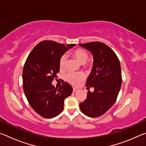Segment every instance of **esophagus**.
I'll list each match as a JSON object with an SVG mask.
<instances>
[{
	"label": "esophagus",
	"instance_id": "obj_1",
	"mask_svg": "<svg viewBox=\"0 0 146 146\" xmlns=\"http://www.w3.org/2000/svg\"><path fill=\"white\" fill-rule=\"evenodd\" d=\"M78 90V89H77V88H73V91L74 93H75V92H76V91H77Z\"/></svg>",
	"mask_w": 146,
	"mask_h": 146
}]
</instances>
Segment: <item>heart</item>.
I'll return each mask as SVG.
<instances>
[{"instance_id":"b5f03b06","label":"heart","mask_w":146,"mask_h":146,"mask_svg":"<svg viewBox=\"0 0 146 146\" xmlns=\"http://www.w3.org/2000/svg\"><path fill=\"white\" fill-rule=\"evenodd\" d=\"M71 55L76 60H78L81 64L85 63V62L88 60V54L86 50L83 49H76L71 52ZM66 62V56L62 55L59 60V67L60 69H63L65 67ZM84 78V75L83 73H70L66 75V80L71 83V84L75 85L78 84L80 81Z\"/></svg>"}]
</instances>
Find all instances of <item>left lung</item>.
I'll list each match as a JSON object with an SVG mask.
<instances>
[{
	"label": "left lung",
	"instance_id": "8db88e82",
	"mask_svg": "<svg viewBox=\"0 0 146 146\" xmlns=\"http://www.w3.org/2000/svg\"><path fill=\"white\" fill-rule=\"evenodd\" d=\"M79 46L88 49L93 56V65L86 86L87 98L80 104L82 112L90 117H97L107 112L114 104L122 85L120 61L110 47L100 42Z\"/></svg>",
	"mask_w": 146,
	"mask_h": 146
}]
</instances>
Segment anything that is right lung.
Returning <instances> with one entry per match:
<instances>
[{"label": "right lung", "instance_id": "right-lung-1", "mask_svg": "<svg viewBox=\"0 0 146 146\" xmlns=\"http://www.w3.org/2000/svg\"><path fill=\"white\" fill-rule=\"evenodd\" d=\"M75 46L44 40L26 59L23 72L24 91L31 108L41 117L51 118L60 114L64 100L72 93L73 88L68 83L64 82L58 89L51 82L60 70V58Z\"/></svg>", "mask_w": 146, "mask_h": 146}]
</instances>
